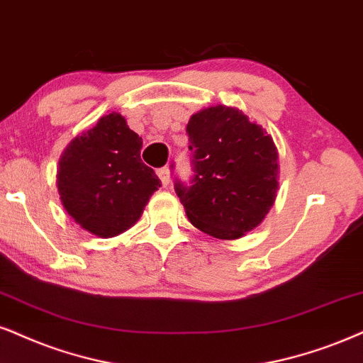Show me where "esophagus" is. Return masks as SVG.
Listing matches in <instances>:
<instances>
[{
	"instance_id": "1",
	"label": "esophagus",
	"mask_w": 363,
	"mask_h": 363,
	"mask_svg": "<svg viewBox=\"0 0 363 363\" xmlns=\"http://www.w3.org/2000/svg\"><path fill=\"white\" fill-rule=\"evenodd\" d=\"M157 176L160 179V182H162V186H167L169 182H171V171H169V167L159 169Z\"/></svg>"
}]
</instances>
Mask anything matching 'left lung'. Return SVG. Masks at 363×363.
Returning a JSON list of instances; mask_svg holds the SVG:
<instances>
[{
	"mask_svg": "<svg viewBox=\"0 0 363 363\" xmlns=\"http://www.w3.org/2000/svg\"><path fill=\"white\" fill-rule=\"evenodd\" d=\"M186 130L194 176L174 187L187 218L218 240L245 236L277 199L278 150L272 135L226 105L194 113Z\"/></svg>",
	"mask_w": 363,
	"mask_h": 363,
	"instance_id": "left-lung-1",
	"label": "left lung"
}]
</instances>
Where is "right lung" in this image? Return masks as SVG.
Masks as SVG:
<instances>
[{
	"mask_svg": "<svg viewBox=\"0 0 363 363\" xmlns=\"http://www.w3.org/2000/svg\"><path fill=\"white\" fill-rule=\"evenodd\" d=\"M142 137L121 113L104 116L63 150L57 186L63 208L77 224L112 238L139 221L159 177L140 159Z\"/></svg>",
	"mask_w": 363,
	"mask_h": 363,
	"instance_id": "obj_1",
	"label": "right lung"
}]
</instances>
